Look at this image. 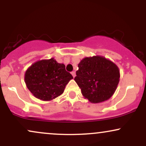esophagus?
<instances>
[{
    "label": "esophagus",
    "mask_w": 146,
    "mask_h": 146,
    "mask_svg": "<svg viewBox=\"0 0 146 146\" xmlns=\"http://www.w3.org/2000/svg\"><path fill=\"white\" fill-rule=\"evenodd\" d=\"M71 75H73V78H75V75H76V74H75V71H73V72H71Z\"/></svg>",
    "instance_id": "1"
}]
</instances>
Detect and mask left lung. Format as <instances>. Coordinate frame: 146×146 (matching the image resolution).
I'll return each mask as SVG.
<instances>
[{
    "mask_svg": "<svg viewBox=\"0 0 146 146\" xmlns=\"http://www.w3.org/2000/svg\"><path fill=\"white\" fill-rule=\"evenodd\" d=\"M78 68L74 80L85 99L98 104L113 96L120 78L115 63L103 56L86 57L78 64Z\"/></svg>",
    "mask_w": 146,
    "mask_h": 146,
    "instance_id": "1",
    "label": "left lung"
}]
</instances>
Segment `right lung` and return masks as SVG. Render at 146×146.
I'll return each mask as SVG.
<instances>
[{"label":"right lung","instance_id":"right-lung-1","mask_svg":"<svg viewBox=\"0 0 146 146\" xmlns=\"http://www.w3.org/2000/svg\"><path fill=\"white\" fill-rule=\"evenodd\" d=\"M73 78L64 64L51 58L32 64L25 72V82L33 96L42 101H51L62 94Z\"/></svg>","mask_w":146,"mask_h":146}]
</instances>
